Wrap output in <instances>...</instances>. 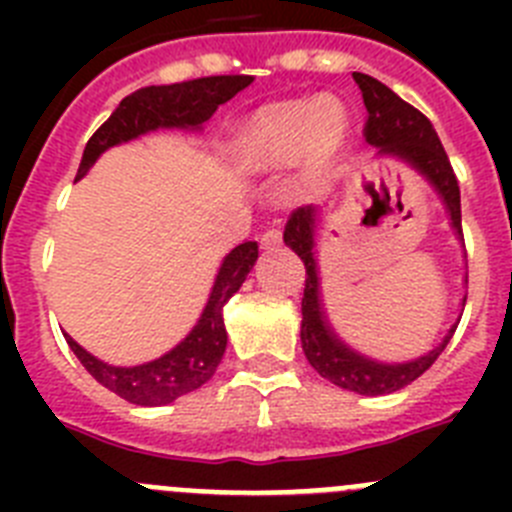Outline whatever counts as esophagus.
I'll list each match as a JSON object with an SVG mask.
<instances>
[{
  "mask_svg": "<svg viewBox=\"0 0 512 512\" xmlns=\"http://www.w3.org/2000/svg\"><path fill=\"white\" fill-rule=\"evenodd\" d=\"M282 246V230L279 228H269L264 235H261V248L266 251H274V248Z\"/></svg>",
  "mask_w": 512,
  "mask_h": 512,
  "instance_id": "1",
  "label": "esophagus"
}]
</instances>
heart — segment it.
Returning <instances> with one entry per match:
<instances>
[{
	"instance_id": "heart-1",
	"label": "heart",
	"mask_w": 512,
	"mask_h": 512,
	"mask_svg": "<svg viewBox=\"0 0 512 512\" xmlns=\"http://www.w3.org/2000/svg\"><path fill=\"white\" fill-rule=\"evenodd\" d=\"M348 130V112L336 99H295L256 112L238 146L251 164L289 166L305 158L307 169L323 176L341 158Z\"/></svg>"
}]
</instances>
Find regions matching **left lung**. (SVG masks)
<instances>
[{"label": "left lung", "instance_id": "obj_1", "mask_svg": "<svg viewBox=\"0 0 512 512\" xmlns=\"http://www.w3.org/2000/svg\"><path fill=\"white\" fill-rule=\"evenodd\" d=\"M354 81L359 84L361 97L366 107L364 138L366 143L379 148V153H390L400 161L413 166L418 174H423L431 187L436 189L451 217V228L456 230L459 241H464L461 233V194L456 174L451 169V161L443 151L441 140L433 130L431 120L413 104L397 97L390 87L374 76H366L356 71ZM315 225H318V210L312 205L297 207L287 220L284 228V243L297 253L305 264V295H302V351L315 372L323 379L333 382L356 395H390V392L408 387L410 382L428 372L433 361L441 356L446 343L454 336L456 325L443 336L433 351L418 356L405 364H382L369 356L356 354L341 338L333 333V328L325 320L323 300H320V277L318 261H315ZM467 302V300H464Z\"/></svg>", "mask_w": 512, "mask_h": 512}]
</instances>
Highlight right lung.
<instances>
[{
  "instance_id": "add662e5",
  "label": "right lung",
  "mask_w": 512,
  "mask_h": 512,
  "mask_svg": "<svg viewBox=\"0 0 512 512\" xmlns=\"http://www.w3.org/2000/svg\"><path fill=\"white\" fill-rule=\"evenodd\" d=\"M253 76H205V79L182 81V84H164V87H143L128 94L117 104L107 120L99 125L97 133L89 138L84 156H81L76 179L87 174L107 148L128 143V140L146 135L158 128H192L200 130L202 122L210 120L212 112L246 89ZM259 259V243L246 241L235 246L217 269L210 300L202 310L200 320L189 330L179 346H174L161 359H153L140 366H110L79 346L71 336L66 343L84 364L89 374L102 387L120 395L133 405H169L176 397L200 390L210 382L217 364L228 346V333L223 323V307L230 297L246 282L248 271Z\"/></svg>"
}]
</instances>
